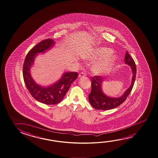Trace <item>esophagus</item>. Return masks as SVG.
<instances>
[{
  "label": "esophagus",
  "instance_id": "obj_1",
  "mask_svg": "<svg viewBox=\"0 0 158 158\" xmlns=\"http://www.w3.org/2000/svg\"><path fill=\"white\" fill-rule=\"evenodd\" d=\"M85 73L81 72L80 73V74H79V77H84V76H85Z\"/></svg>",
  "mask_w": 158,
  "mask_h": 158
}]
</instances>
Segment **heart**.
<instances>
[{"mask_svg": "<svg viewBox=\"0 0 158 158\" xmlns=\"http://www.w3.org/2000/svg\"><path fill=\"white\" fill-rule=\"evenodd\" d=\"M112 49L106 47H99L86 56L88 60H101L94 65L93 70L96 74H102L110 71L117 60V56L112 53Z\"/></svg>", "mask_w": 158, "mask_h": 158, "instance_id": "1", "label": "heart"}]
</instances>
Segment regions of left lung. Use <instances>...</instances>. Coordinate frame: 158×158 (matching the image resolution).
Wrapping results in <instances>:
<instances>
[{
    "mask_svg": "<svg viewBox=\"0 0 158 158\" xmlns=\"http://www.w3.org/2000/svg\"><path fill=\"white\" fill-rule=\"evenodd\" d=\"M124 62L131 67L133 76L131 85L119 98H111L106 95L103 93L101 87L104 78H102L101 76L97 75L92 77L91 91L89 95V101L94 109L102 110H109L114 109L122 104L129 95L135 84L137 69L134 60L127 51L125 54Z\"/></svg>",
    "mask_w": 158,
    "mask_h": 158,
    "instance_id": "8db88e82",
    "label": "left lung"
}]
</instances>
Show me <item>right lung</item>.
Wrapping results in <instances>:
<instances>
[{
    "label": "right lung",
    "mask_w": 158,
    "mask_h": 158,
    "mask_svg": "<svg viewBox=\"0 0 158 158\" xmlns=\"http://www.w3.org/2000/svg\"><path fill=\"white\" fill-rule=\"evenodd\" d=\"M52 39L44 40L36 44L27 54L23 65V78L26 88L37 101L46 105L58 104L63 99L71 84L78 77L77 72L64 73L60 80L48 87H43L35 83L31 77L30 68L39 53H44L53 46Z\"/></svg>",
    "instance_id": "add662e5"
}]
</instances>
